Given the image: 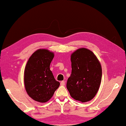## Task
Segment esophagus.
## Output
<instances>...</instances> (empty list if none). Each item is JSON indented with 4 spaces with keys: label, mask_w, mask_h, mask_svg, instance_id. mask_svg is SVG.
<instances>
[{
    "label": "esophagus",
    "mask_w": 126,
    "mask_h": 126,
    "mask_svg": "<svg viewBox=\"0 0 126 126\" xmlns=\"http://www.w3.org/2000/svg\"><path fill=\"white\" fill-rule=\"evenodd\" d=\"M65 83L64 81H61V83H60V85L62 86H65Z\"/></svg>",
    "instance_id": "obj_1"
}]
</instances>
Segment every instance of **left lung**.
<instances>
[{
  "mask_svg": "<svg viewBox=\"0 0 126 126\" xmlns=\"http://www.w3.org/2000/svg\"><path fill=\"white\" fill-rule=\"evenodd\" d=\"M71 74L66 87L71 97L85 102L91 100L100 87L102 77L101 66L93 52L79 48L71 55Z\"/></svg>",
  "mask_w": 126,
  "mask_h": 126,
  "instance_id": "1",
  "label": "left lung"
}]
</instances>
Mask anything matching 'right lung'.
<instances>
[{
  "label": "right lung",
  "mask_w": 126,
  "mask_h": 126,
  "mask_svg": "<svg viewBox=\"0 0 126 126\" xmlns=\"http://www.w3.org/2000/svg\"><path fill=\"white\" fill-rule=\"evenodd\" d=\"M54 53L39 49L31 56L24 71V84L28 95L34 100L46 102L51 99L60 83L55 80L50 64Z\"/></svg>",
  "instance_id": "right-lung-1"
}]
</instances>
